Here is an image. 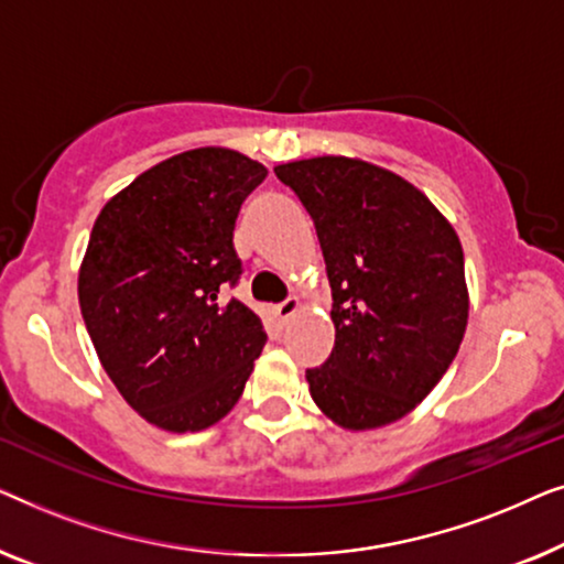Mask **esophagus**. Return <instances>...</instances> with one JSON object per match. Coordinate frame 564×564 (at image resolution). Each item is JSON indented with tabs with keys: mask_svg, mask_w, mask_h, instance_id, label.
I'll list each match as a JSON object with an SVG mask.
<instances>
[{
	"mask_svg": "<svg viewBox=\"0 0 564 564\" xmlns=\"http://www.w3.org/2000/svg\"><path fill=\"white\" fill-rule=\"evenodd\" d=\"M297 311H300V300L297 297H288V300H284V303L274 305L276 318H282V321H288L290 315H295Z\"/></svg>",
	"mask_w": 564,
	"mask_h": 564,
	"instance_id": "1",
	"label": "esophagus"
}]
</instances>
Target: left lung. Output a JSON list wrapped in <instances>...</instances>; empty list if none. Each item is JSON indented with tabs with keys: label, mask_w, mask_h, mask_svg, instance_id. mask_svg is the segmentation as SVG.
Listing matches in <instances>:
<instances>
[{
	"label": "left lung",
	"mask_w": 564,
	"mask_h": 564,
	"mask_svg": "<svg viewBox=\"0 0 564 564\" xmlns=\"http://www.w3.org/2000/svg\"><path fill=\"white\" fill-rule=\"evenodd\" d=\"M315 223L334 351L307 369L315 405L349 431L403 419L436 388L467 328L465 253L452 223L403 176L361 159L274 166Z\"/></svg>",
	"instance_id": "8db88e82"
}]
</instances>
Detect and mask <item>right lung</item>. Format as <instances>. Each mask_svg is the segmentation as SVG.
Listing matches in <instances>:
<instances>
[{
	"label": "right lung",
	"instance_id": "obj_1",
	"mask_svg": "<svg viewBox=\"0 0 564 564\" xmlns=\"http://www.w3.org/2000/svg\"><path fill=\"white\" fill-rule=\"evenodd\" d=\"M267 169L207 145L176 153L118 192L91 228L79 305L105 372L153 426L187 434L228 415L267 344L220 290L241 276L234 228Z\"/></svg>",
	"mask_w": 564,
	"mask_h": 564
}]
</instances>
